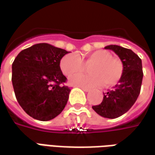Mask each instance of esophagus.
<instances>
[{"label": "esophagus", "instance_id": "1", "mask_svg": "<svg viewBox=\"0 0 155 155\" xmlns=\"http://www.w3.org/2000/svg\"><path fill=\"white\" fill-rule=\"evenodd\" d=\"M80 88H81V90H83L84 92H89V91H91L90 89H87V88H84V87H80Z\"/></svg>", "mask_w": 155, "mask_h": 155}]
</instances>
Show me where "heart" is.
<instances>
[{
	"mask_svg": "<svg viewBox=\"0 0 155 155\" xmlns=\"http://www.w3.org/2000/svg\"><path fill=\"white\" fill-rule=\"evenodd\" d=\"M84 64H92L89 67L91 74L74 76L70 81L71 84L92 88L103 82L104 86H112L119 82L123 74L122 62L103 50L94 51L81 59L74 54H65L60 61V67L65 76L71 77L84 71Z\"/></svg>",
	"mask_w": 155,
	"mask_h": 155,
	"instance_id": "1",
	"label": "heart"
}]
</instances>
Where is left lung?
<instances>
[{
  "mask_svg": "<svg viewBox=\"0 0 155 155\" xmlns=\"http://www.w3.org/2000/svg\"><path fill=\"white\" fill-rule=\"evenodd\" d=\"M104 49L111 50L120 57L124 71L119 83L107 93L100 104L92 106L98 114L108 119H115L125 114L135 103L143 80L142 61L134 51L116 45Z\"/></svg>",
  "mask_w": 155,
  "mask_h": 155,
  "instance_id": "8db88e82",
  "label": "left lung"
}]
</instances>
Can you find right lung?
Masks as SVG:
<instances>
[{
    "mask_svg": "<svg viewBox=\"0 0 155 155\" xmlns=\"http://www.w3.org/2000/svg\"><path fill=\"white\" fill-rule=\"evenodd\" d=\"M69 53L47 43L21 51L12 64V84L19 104L35 120L48 121L61 114L67 104L71 89L60 67Z\"/></svg>",
    "mask_w": 155,
    "mask_h": 155,
    "instance_id": "right-lung-1",
    "label": "right lung"
}]
</instances>
